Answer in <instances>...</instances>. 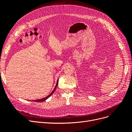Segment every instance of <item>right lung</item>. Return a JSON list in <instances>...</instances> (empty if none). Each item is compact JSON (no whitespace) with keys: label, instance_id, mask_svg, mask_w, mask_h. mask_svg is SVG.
Masks as SVG:
<instances>
[{"label":"right lung","instance_id":"add662e5","mask_svg":"<svg viewBox=\"0 0 132 132\" xmlns=\"http://www.w3.org/2000/svg\"><path fill=\"white\" fill-rule=\"evenodd\" d=\"M58 80H57V84H56V85H55V88H54V90H53L52 91V93H51L49 95H48L47 97H45V98H44L40 99V100H35V101H34V102H43V101H45L46 99H47L48 97H50V96L53 94V93L54 92V91L55 90V89L57 88V87L58 84Z\"/></svg>","mask_w":132,"mask_h":132}]
</instances>
